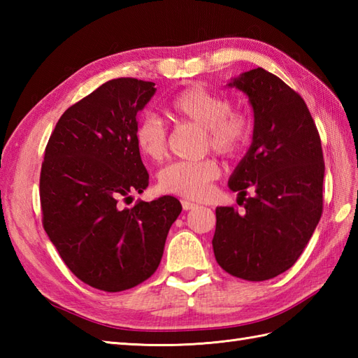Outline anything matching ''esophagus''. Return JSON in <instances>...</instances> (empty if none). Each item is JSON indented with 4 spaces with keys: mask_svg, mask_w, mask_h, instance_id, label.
<instances>
[{
    "mask_svg": "<svg viewBox=\"0 0 358 358\" xmlns=\"http://www.w3.org/2000/svg\"><path fill=\"white\" fill-rule=\"evenodd\" d=\"M181 206H183L185 210H191V209H195L199 204L196 203H192V201H187V200H183L181 201Z\"/></svg>",
    "mask_w": 358,
    "mask_h": 358,
    "instance_id": "34e87169",
    "label": "esophagus"
}]
</instances>
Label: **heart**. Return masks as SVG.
Listing matches in <instances>:
<instances>
[{
  "mask_svg": "<svg viewBox=\"0 0 358 358\" xmlns=\"http://www.w3.org/2000/svg\"><path fill=\"white\" fill-rule=\"evenodd\" d=\"M167 113L177 121L203 127V146L218 155L232 158L248 146L254 132L252 115L243 108H232L229 98L200 85L180 90L167 104ZM135 146L150 162H162L167 154V135L155 117H143L135 126ZM220 175L214 158L177 162L158 175V187L164 194L201 200Z\"/></svg>",
  "mask_w": 358,
  "mask_h": 358,
  "instance_id": "obj_1",
  "label": "heart"
}]
</instances>
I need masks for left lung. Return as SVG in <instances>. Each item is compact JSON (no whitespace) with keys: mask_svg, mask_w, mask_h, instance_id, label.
Returning <instances> with one entry per match:
<instances>
[{"mask_svg":"<svg viewBox=\"0 0 358 358\" xmlns=\"http://www.w3.org/2000/svg\"><path fill=\"white\" fill-rule=\"evenodd\" d=\"M229 86L249 96L254 136L229 178L245 209H215L212 248L227 273L264 281L294 266L320 222L322 141L305 100L273 73L257 67ZM248 188L256 195L246 197Z\"/></svg>","mask_w":358,"mask_h":358,"instance_id":"obj_1","label":"left lung"}]
</instances>
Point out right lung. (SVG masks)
<instances>
[{
	"label": "right lung",
	"instance_id": "1",
	"mask_svg": "<svg viewBox=\"0 0 358 358\" xmlns=\"http://www.w3.org/2000/svg\"><path fill=\"white\" fill-rule=\"evenodd\" d=\"M154 86L136 78L104 83L63 113L44 150V231L73 275L104 292L135 287L157 271L181 212L171 195L123 206L149 185L134 132Z\"/></svg>",
	"mask_w": 358,
	"mask_h": 358
}]
</instances>
